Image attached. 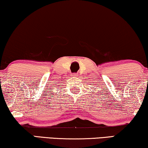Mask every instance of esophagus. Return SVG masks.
<instances>
[{
    "label": "esophagus",
    "instance_id": "1",
    "mask_svg": "<svg viewBox=\"0 0 148 148\" xmlns=\"http://www.w3.org/2000/svg\"><path fill=\"white\" fill-rule=\"evenodd\" d=\"M72 75L73 76V77H77L78 75V74L77 73H73L72 74Z\"/></svg>",
    "mask_w": 148,
    "mask_h": 148
}]
</instances>
